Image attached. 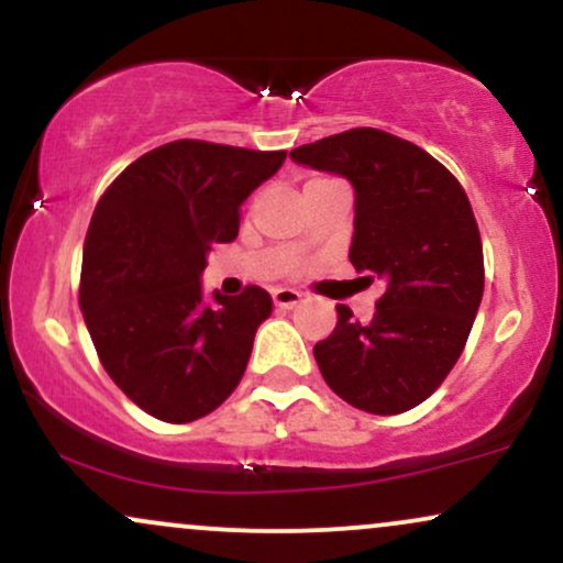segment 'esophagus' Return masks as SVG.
Returning a JSON list of instances; mask_svg holds the SVG:
<instances>
[{
    "instance_id": "obj_1",
    "label": "esophagus",
    "mask_w": 563,
    "mask_h": 563,
    "mask_svg": "<svg viewBox=\"0 0 563 563\" xmlns=\"http://www.w3.org/2000/svg\"><path fill=\"white\" fill-rule=\"evenodd\" d=\"M301 299H303V294H301V290H296V288H275L273 290L275 307L290 309V307H296V303H299Z\"/></svg>"
}]
</instances>
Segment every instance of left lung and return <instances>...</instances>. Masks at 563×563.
<instances>
[{
  "mask_svg": "<svg viewBox=\"0 0 563 563\" xmlns=\"http://www.w3.org/2000/svg\"><path fill=\"white\" fill-rule=\"evenodd\" d=\"M354 187L349 262L384 280L371 322H339L314 344L322 378L349 405L397 416L448 378L479 312L482 238L461 183L429 153L380 129H349L290 151Z\"/></svg>",
  "mask_w": 563,
  "mask_h": 563,
  "instance_id": "left-lung-1",
  "label": "left lung"
}]
</instances>
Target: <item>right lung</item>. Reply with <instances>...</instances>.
I'll return each mask as SVG.
<instances>
[{
  "mask_svg": "<svg viewBox=\"0 0 563 563\" xmlns=\"http://www.w3.org/2000/svg\"><path fill=\"white\" fill-rule=\"evenodd\" d=\"M286 151L177 140L129 164L97 200L79 301L100 363L166 423L209 416L241 384L256 328L273 314L260 286L203 299L217 243L235 241L241 203Z\"/></svg>",
  "mask_w": 563,
  "mask_h": 563,
  "instance_id": "1",
  "label": "right lung"
}]
</instances>
